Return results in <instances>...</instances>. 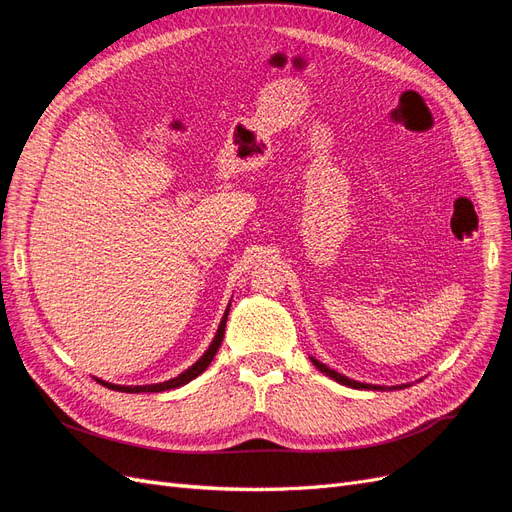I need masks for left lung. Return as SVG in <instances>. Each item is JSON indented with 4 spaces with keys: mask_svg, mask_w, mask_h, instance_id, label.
<instances>
[{
    "mask_svg": "<svg viewBox=\"0 0 512 512\" xmlns=\"http://www.w3.org/2000/svg\"><path fill=\"white\" fill-rule=\"evenodd\" d=\"M312 363L322 371V374H327L329 378H333L335 382H339V384H346V386H352V389H367V391H384V386H376V384H365V382H356V380H350V378H346V376H342V374H337L335 369H331V367H327L324 363H320V361H316L314 356H312ZM401 389V386H399Z\"/></svg>",
    "mask_w": 512,
    "mask_h": 512,
    "instance_id": "8db88e82",
    "label": "left lung"
}]
</instances>
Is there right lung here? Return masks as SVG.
<instances>
[{
	"label": "right lung",
	"instance_id": "right-lung-1",
	"mask_svg": "<svg viewBox=\"0 0 512 512\" xmlns=\"http://www.w3.org/2000/svg\"><path fill=\"white\" fill-rule=\"evenodd\" d=\"M226 318H228V309H226V314H224V318H222V322H220L218 333H215V337H213V342H211L209 350H207L203 356H200V359H198L190 369H185L181 376H177V378H173V380H168V382H162V384H145V386H119V384H108V382H102V380H98V382L104 384V386H108V389L121 391V393H162V391L177 389V386L188 384L190 380H194L196 376L203 374V371L211 365L215 352L220 350L222 339H224V331H226Z\"/></svg>",
	"mask_w": 512,
	"mask_h": 512
}]
</instances>
